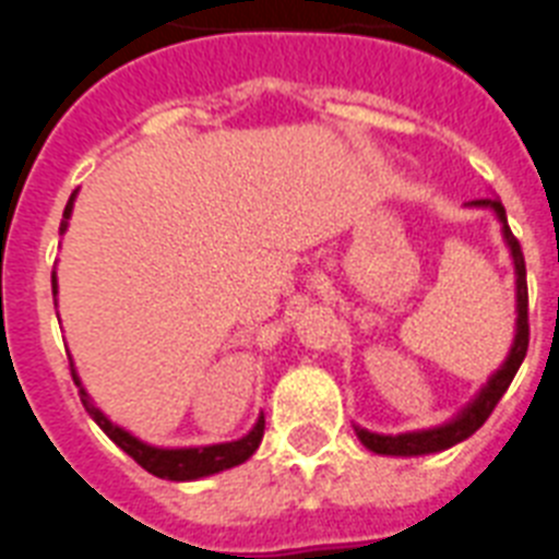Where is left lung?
Wrapping results in <instances>:
<instances>
[{
	"mask_svg": "<svg viewBox=\"0 0 559 559\" xmlns=\"http://www.w3.org/2000/svg\"><path fill=\"white\" fill-rule=\"evenodd\" d=\"M466 207H483L491 210L500 222V233H503V241L511 252V261H514V295H518V321H514V341H511V349L506 355V360L500 364L489 381L483 383L480 392H477L472 401L463 406L452 420L440 426H431V429H417V431H401V435H378V431L360 429L355 426V435L369 452L374 454H389V457H417V454H435L443 452V449H452L454 443L472 438L477 429H480L489 415L495 412L497 401L506 395L509 383L514 381L520 364L526 358L528 349V287H526V261H523V250H520V241L511 236L509 222H506V210L500 204V199H477L468 201Z\"/></svg>",
	"mask_w": 559,
	"mask_h": 559,
	"instance_id": "1",
	"label": "left lung"
}]
</instances>
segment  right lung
I'll return each instance as SVG.
<instances>
[{
	"label": "right lung",
	"mask_w": 559,
	"mask_h": 559,
	"mask_svg": "<svg viewBox=\"0 0 559 559\" xmlns=\"http://www.w3.org/2000/svg\"><path fill=\"white\" fill-rule=\"evenodd\" d=\"M76 192H70V201L68 207H64L62 215V224H59V233H68V224H70V215H73V201H76ZM59 293V281H56V272H53V298ZM70 358V355H68ZM70 372H73V381L79 386V395H82L84 409L87 415L93 417L98 424V429L105 431L107 438L121 449V452H128L135 463L142 468H147L150 475L162 477V480H176V483H185V480H201V477H210V475H218L224 468H233V466H241L243 461H250L255 449L261 447V438H264V415H258L255 426H252L243 438L238 440H229V443H210V447H178V449H167V447H153V443H144L133 435V431L121 429L119 424H112L110 417L105 412L98 409L93 397L87 395V389L82 386L79 381L76 367H73V360H70Z\"/></svg>",
	"instance_id": "add662e5"
}]
</instances>
